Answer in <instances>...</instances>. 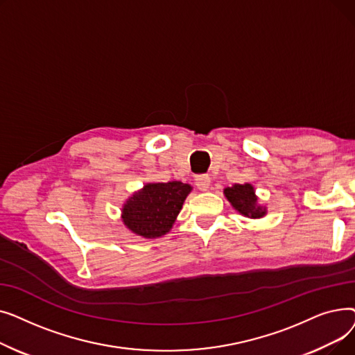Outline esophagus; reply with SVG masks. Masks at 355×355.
<instances>
[{
  "label": "esophagus",
  "mask_w": 355,
  "mask_h": 355,
  "mask_svg": "<svg viewBox=\"0 0 355 355\" xmlns=\"http://www.w3.org/2000/svg\"><path fill=\"white\" fill-rule=\"evenodd\" d=\"M196 185L200 191H207L210 189V177L206 174H201L196 177Z\"/></svg>",
  "instance_id": "esophagus-1"
}]
</instances>
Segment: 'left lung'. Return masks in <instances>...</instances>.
<instances>
[{
  "label": "left lung",
  "mask_w": 355,
  "mask_h": 355,
  "mask_svg": "<svg viewBox=\"0 0 355 355\" xmlns=\"http://www.w3.org/2000/svg\"><path fill=\"white\" fill-rule=\"evenodd\" d=\"M225 194L232 206L246 217L259 218L266 213L265 209L257 206V197L250 184H234L225 190Z\"/></svg>",
  "instance_id": "1"
}]
</instances>
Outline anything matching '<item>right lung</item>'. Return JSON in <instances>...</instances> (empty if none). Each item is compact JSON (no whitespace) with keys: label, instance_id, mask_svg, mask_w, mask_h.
Masks as SVG:
<instances>
[{"label":"right lung","instance_id":"obj_1","mask_svg":"<svg viewBox=\"0 0 355 355\" xmlns=\"http://www.w3.org/2000/svg\"><path fill=\"white\" fill-rule=\"evenodd\" d=\"M190 191V185L181 181L146 184L126 201L122 210L123 223L138 236L159 237L170 232Z\"/></svg>","mask_w":355,"mask_h":355}]
</instances>
